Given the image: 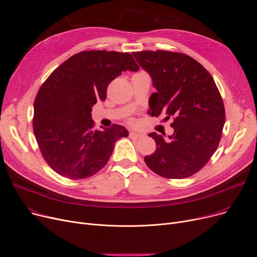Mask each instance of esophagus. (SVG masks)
Listing matches in <instances>:
<instances>
[{
	"label": "esophagus",
	"instance_id": "obj_1",
	"mask_svg": "<svg viewBox=\"0 0 257 257\" xmlns=\"http://www.w3.org/2000/svg\"><path fill=\"white\" fill-rule=\"evenodd\" d=\"M144 134H141V133H137V132H131L130 133V137L133 138V139H141L144 137Z\"/></svg>",
	"mask_w": 257,
	"mask_h": 257
}]
</instances>
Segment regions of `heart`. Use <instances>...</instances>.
<instances>
[{"label": "heart", "mask_w": 257, "mask_h": 257, "mask_svg": "<svg viewBox=\"0 0 257 257\" xmlns=\"http://www.w3.org/2000/svg\"><path fill=\"white\" fill-rule=\"evenodd\" d=\"M130 122H131V123H134V120H133V119H130Z\"/></svg>", "instance_id": "1"}]
</instances>
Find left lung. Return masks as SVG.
<instances>
[{
	"label": "left lung",
	"mask_w": 257,
	"mask_h": 257,
	"mask_svg": "<svg viewBox=\"0 0 257 257\" xmlns=\"http://www.w3.org/2000/svg\"><path fill=\"white\" fill-rule=\"evenodd\" d=\"M133 55L157 89L149 98V114L164 115L165 121L173 119L174 133L168 139L157 133L148 135L157 149L144 161L163 177H189L203 168L221 140L225 109L216 83L199 62L186 54L159 50Z\"/></svg>",
	"instance_id": "8db88e82"
}]
</instances>
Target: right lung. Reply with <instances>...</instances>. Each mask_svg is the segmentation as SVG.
Returning <instances> with one entry per match:
<instances>
[{
	"instance_id": "obj_1",
	"label": "right lung",
	"mask_w": 257,
	"mask_h": 257,
	"mask_svg": "<svg viewBox=\"0 0 257 257\" xmlns=\"http://www.w3.org/2000/svg\"><path fill=\"white\" fill-rule=\"evenodd\" d=\"M138 71L130 53L84 51L67 59L38 90L33 131L40 153L61 176L84 179L108 163L115 143L128 132L122 125L94 130L92 107L121 72Z\"/></svg>"
}]
</instances>
